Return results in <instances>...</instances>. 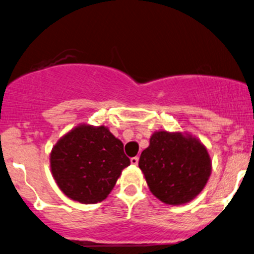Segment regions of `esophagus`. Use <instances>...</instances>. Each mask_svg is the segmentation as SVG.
I'll return each instance as SVG.
<instances>
[{
  "label": "esophagus",
  "mask_w": 254,
  "mask_h": 254,
  "mask_svg": "<svg viewBox=\"0 0 254 254\" xmlns=\"http://www.w3.org/2000/svg\"><path fill=\"white\" fill-rule=\"evenodd\" d=\"M130 163H132L133 165H136L139 163V157L138 156H136V157H132L130 158Z\"/></svg>",
  "instance_id": "1"
}]
</instances>
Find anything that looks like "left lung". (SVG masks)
<instances>
[{
  "instance_id": "left-lung-1",
  "label": "left lung",
  "mask_w": 254,
  "mask_h": 254,
  "mask_svg": "<svg viewBox=\"0 0 254 254\" xmlns=\"http://www.w3.org/2000/svg\"><path fill=\"white\" fill-rule=\"evenodd\" d=\"M139 168L153 195L169 205H181L203 190L211 174V159L198 139L159 130L141 152Z\"/></svg>"
}]
</instances>
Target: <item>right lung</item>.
<instances>
[{
  "instance_id": "1",
  "label": "right lung",
  "mask_w": 254,
  "mask_h": 254,
  "mask_svg": "<svg viewBox=\"0 0 254 254\" xmlns=\"http://www.w3.org/2000/svg\"><path fill=\"white\" fill-rule=\"evenodd\" d=\"M129 164L122 141L104 126L75 127L50 153L51 173L60 190L81 204L104 200Z\"/></svg>"
}]
</instances>
